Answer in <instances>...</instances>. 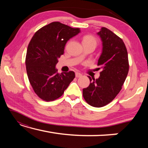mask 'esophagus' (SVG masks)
Instances as JSON below:
<instances>
[{
	"label": "esophagus",
	"instance_id": "esophagus-1",
	"mask_svg": "<svg viewBox=\"0 0 148 148\" xmlns=\"http://www.w3.org/2000/svg\"><path fill=\"white\" fill-rule=\"evenodd\" d=\"M82 74L81 73H79V72H76V77H82Z\"/></svg>",
	"mask_w": 148,
	"mask_h": 148
}]
</instances>
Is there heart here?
<instances>
[{
	"label": "heart",
	"mask_w": 148,
	"mask_h": 148,
	"mask_svg": "<svg viewBox=\"0 0 148 148\" xmlns=\"http://www.w3.org/2000/svg\"><path fill=\"white\" fill-rule=\"evenodd\" d=\"M82 42H83V44H92L97 46V40L92 35L88 34L84 36Z\"/></svg>",
	"instance_id": "b5f03b06"
}]
</instances>
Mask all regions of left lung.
I'll list each match as a JSON object with an SVG mask.
<instances>
[{
    "instance_id": "obj_1",
    "label": "left lung",
    "mask_w": 148,
    "mask_h": 148,
    "mask_svg": "<svg viewBox=\"0 0 148 148\" xmlns=\"http://www.w3.org/2000/svg\"><path fill=\"white\" fill-rule=\"evenodd\" d=\"M102 42V50L97 65L102 71L99 78H91L83 89V97L89 105L101 108L115 99L122 88L129 72L128 53L121 38L106 27L97 32Z\"/></svg>"
}]
</instances>
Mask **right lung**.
<instances>
[{"label": "right lung", "instance_id": "1", "mask_svg": "<svg viewBox=\"0 0 148 148\" xmlns=\"http://www.w3.org/2000/svg\"><path fill=\"white\" fill-rule=\"evenodd\" d=\"M80 32L60 22L42 27L27 47L25 64L30 84L35 93L45 101H53L64 93L75 77L73 71L59 74L56 66L70 38Z\"/></svg>", "mask_w": 148, "mask_h": 148}]
</instances>
